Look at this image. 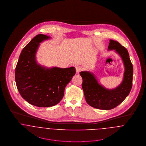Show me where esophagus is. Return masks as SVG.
Returning <instances> with one entry per match:
<instances>
[{
    "label": "esophagus",
    "instance_id": "34e87169",
    "mask_svg": "<svg viewBox=\"0 0 146 146\" xmlns=\"http://www.w3.org/2000/svg\"><path fill=\"white\" fill-rule=\"evenodd\" d=\"M82 69L81 68V67L79 66H77L76 67V71L77 74H78L80 71H82Z\"/></svg>",
    "mask_w": 146,
    "mask_h": 146
}]
</instances>
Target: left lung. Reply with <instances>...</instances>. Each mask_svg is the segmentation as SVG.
I'll list each match as a JSON object with an SVG mask.
<instances>
[{"label":"left lung","instance_id":"obj_1","mask_svg":"<svg viewBox=\"0 0 146 146\" xmlns=\"http://www.w3.org/2000/svg\"><path fill=\"white\" fill-rule=\"evenodd\" d=\"M108 50H114L121 56L125 72L123 81L115 88L109 90L100 84L90 71H81L82 89L88 104L102 110H110L121 103L129 94L132 86L133 66L127 50L118 42L110 39Z\"/></svg>","mask_w":146,"mask_h":146}]
</instances>
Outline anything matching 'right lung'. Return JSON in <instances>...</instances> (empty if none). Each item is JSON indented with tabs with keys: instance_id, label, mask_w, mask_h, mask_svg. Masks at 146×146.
Wrapping results in <instances>:
<instances>
[{
	"instance_id": "1",
	"label": "right lung",
	"mask_w": 146,
	"mask_h": 146,
	"mask_svg": "<svg viewBox=\"0 0 146 146\" xmlns=\"http://www.w3.org/2000/svg\"><path fill=\"white\" fill-rule=\"evenodd\" d=\"M50 38L43 34L35 36L23 48L16 66V84L20 95L38 107L58 104L65 87L76 73L74 67L48 68L37 64L36 54L39 43Z\"/></svg>"
}]
</instances>
